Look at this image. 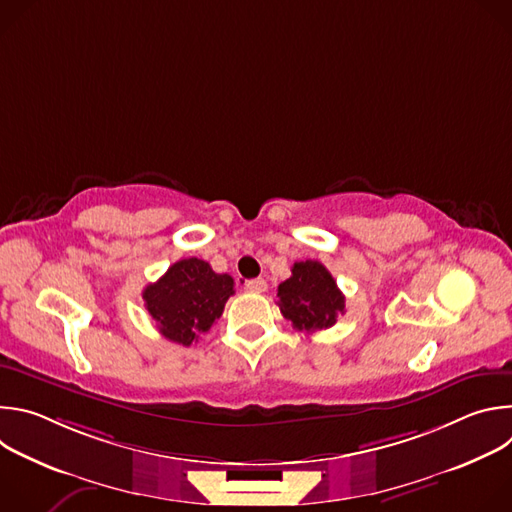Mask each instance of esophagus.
Segmentation results:
<instances>
[{"mask_svg": "<svg viewBox=\"0 0 512 512\" xmlns=\"http://www.w3.org/2000/svg\"><path fill=\"white\" fill-rule=\"evenodd\" d=\"M245 287H247L249 291H253V294H263V291L267 289V281H265L263 277H257V279H249V281L245 283Z\"/></svg>", "mask_w": 512, "mask_h": 512, "instance_id": "34e87169", "label": "esophagus"}]
</instances>
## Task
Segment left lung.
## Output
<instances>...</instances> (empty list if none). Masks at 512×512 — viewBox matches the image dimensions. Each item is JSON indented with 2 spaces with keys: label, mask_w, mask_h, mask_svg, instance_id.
Here are the masks:
<instances>
[{
  "label": "left lung",
  "mask_w": 512,
  "mask_h": 512,
  "mask_svg": "<svg viewBox=\"0 0 512 512\" xmlns=\"http://www.w3.org/2000/svg\"><path fill=\"white\" fill-rule=\"evenodd\" d=\"M277 298L283 318L300 332L326 330L344 314V296L336 279L314 259L294 263L291 277L277 287Z\"/></svg>",
  "instance_id": "8db88e82"
}]
</instances>
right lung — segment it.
<instances>
[{"label": "right lung", "instance_id": "obj_1", "mask_svg": "<svg viewBox=\"0 0 512 512\" xmlns=\"http://www.w3.org/2000/svg\"><path fill=\"white\" fill-rule=\"evenodd\" d=\"M233 294L235 281L229 273H214L206 261L190 257L176 261L156 283L145 285L141 296L160 334L190 346L223 316Z\"/></svg>", "mask_w": 512, "mask_h": 512}]
</instances>
